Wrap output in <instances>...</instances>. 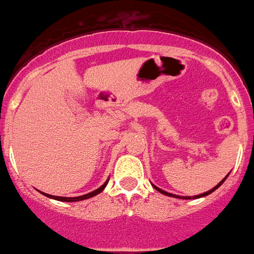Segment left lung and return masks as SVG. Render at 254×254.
<instances>
[{"mask_svg":"<svg viewBox=\"0 0 254 254\" xmlns=\"http://www.w3.org/2000/svg\"><path fill=\"white\" fill-rule=\"evenodd\" d=\"M228 176H230V173L227 174L226 177L223 178L222 181L219 182V184L216 185V186H215V188H212V189H211V190H208V191L203 192V194H199V195H192V196H182V195H176V194H172V192H168V191H165V190H162V189L157 188V186H156V185H153V184H152V186H153V188H155L156 190H157V191H160V192H161V194H164V195H168V196H173V198H180V199H198V198H203V196L208 195V194H211V192H212V191H215V190H216V189H218L219 186H220V185L223 184V182L226 181V180H227V177H228Z\"/></svg>","mask_w":254,"mask_h":254,"instance_id":"left-lung-1","label":"left lung"}]
</instances>
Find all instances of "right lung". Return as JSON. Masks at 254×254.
<instances>
[{"label": "right lung", "instance_id": "right-lung-1", "mask_svg": "<svg viewBox=\"0 0 254 254\" xmlns=\"http://www.w3.org/2000/svg\"><path fill=\"white\" fill-rule=\"evenodd\" d=\"M109 180H110V178H107L106 182H105L102 186H99V188L97 189V190H94V191L88 192V194H84V195H80V196H69V198H68V196H55V195H51V194H46V192H43V195L48 196V198H52V199L62 200V202H78V200L89 199V198H92V196L97 195V194H99L101 191H103V189L106 188V185H107V182H109Z\"/></svg>", "mask_w": 254, "mask_h": 254}]
</instances>
